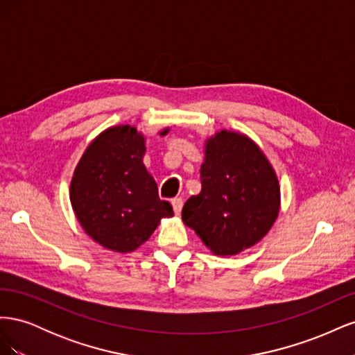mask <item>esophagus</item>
Masks as SVG:
<instances>
[{
    "label": "esophagus",
    "instance_id": "34e87169",
    "mask_svg": "<svg viewBox=\"0 0 355 355\" xmlns=\"http://www.w3.org/2000/svg\"><path fill=\"white\" fill-rule=\"evenodd\" d=\"M171 206H173L175 213L179 216L180 211H182V206H184V201H182V198H175L173 201H171Z\"/></svg>",
    "mask_w": 355,
    "mask_h": 355
}]
</instances>
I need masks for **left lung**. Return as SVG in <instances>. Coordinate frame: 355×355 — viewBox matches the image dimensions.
<instances>
[{"label":"left lung","mask_w":355,"mask_h":355,"mask_svg":"<svg viewBox=\"0 0 355 355\" xmlns=\"http://www.w3.org/2000/svg\"><path fill=\"white\" fill-rule=\"evenodd\" d=\"M201 192L182 210V220L218 256L259 243L280 211V185L270 161L250 137L220 130L206 142Z\"/></svg>","instance_id":"left-lung-1"}]
</instances>
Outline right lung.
Masks as SVG:
<instances>
[{
	"instance_id": "add662e5",
	"label": "right lung",
	"mask_w": 355,
	"mask_h": 355,
	"mask_svg": "<svg viewBox=\"0 0 355 355\" xmlns=\"http://www.w3.org/2000/svg\"><path fill=\"white\" fill-rule=\"evenodd\" d=\"M167 133L164 128L159 136ZM145 151V136L136 127L115 125L94 139L75 167L69 192L75 216L105 249L133 252L161 219L173 216L144 164Z\"/></svg>"
}]
</instances>
